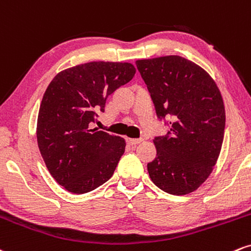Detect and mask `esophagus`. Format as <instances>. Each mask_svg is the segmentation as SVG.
<instances>
[{"label": "esophagus", "instance_id": "obj_1", "mask_svg": "<svg viewBox=\"0 0 251 251\" xmlns=\"http://www.w3.org/2000/svg\"><path fill=\"white\" fill-rule=\"evenodd\" d=\"M142 138H129L126 137V143L128 144H131V146H134V144H138L142 142Z\"/></svg>", "mask_w": 251, "mask_h": 251}]
</instances>
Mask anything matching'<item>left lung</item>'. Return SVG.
<instances>
[{"label": "left lung", "mask_w": 251, "mask_h": 251, "mask_svg": "<svg viewBox=\"0 0 251 251\" xmlns=\"http://www.w3.org/2000/svg\"><path fill=\"white\" fill-rule=\"evenodd\" d=\"M160 119L170 120L166 136L154 138L151 181L172 195L199 189L213 172L226 128L221 91L203 68L177 55L136 61Z\"/></svg>", "instance_id": "left-lung-1"}]
</instances>
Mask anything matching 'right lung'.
<instances>
[{
  "mask_svg": "<svg viewBox=\"0 0 251 251\" xmlns=\"http://www.w3.org/2000/svg\"><path fill=\"white\" fill-rule=\"evenodd\" d=\"M135 73L128 62H88L62 70L49 83L37 116V144L50 175L66 190L89 193L113 176L125 138L90 123Z\"/></svg>",
  "mask_w": 251,
  "mask_h": 251,
  "instance_id": "right-lung-1",
  "label": "right lung"
}]
</instances>
